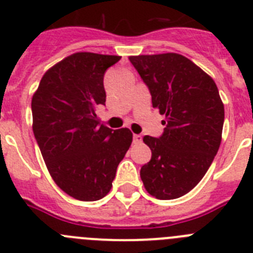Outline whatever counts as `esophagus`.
<instances>
[{
  "label": "esophagus",
  "mask_w": 253,
  "mask_h": 253,
  "mask_svg": "<svg viewBox=\"0 0 253 253\" xmlns=\"http://www.w3.org/2000/svg\"><path fill=\"white\" fill-rule=\"evenodd\" d=\"M133 142L135 143V144H139V143L142 142V137H140L139 134H134V135H133Z\"/></svg>",
  "instance_id": "1"
}]
</instances>
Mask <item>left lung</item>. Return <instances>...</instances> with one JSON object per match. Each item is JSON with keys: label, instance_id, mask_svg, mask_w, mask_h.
Listing matches in <instances>:
<instances>
[{"label": "left lung", "instance_id": "8db88e82", "mask_svg": "<svg viewBox=\"0 0 253 253\" xmlns=\"http://www.w3.org/2000/svg\"><path fill=\"white\" fill-rule=\"evenodd\" d=\"M129 60L148 86L153 107L166 116L160 138H143L152 158L140 169V178L154 198L177 199L200 182L213 162L224 105L213 78L184 55H133Z\"/></svg>", "mask_w": 253, "mask_h": 253}]
</instances>
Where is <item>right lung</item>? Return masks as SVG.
I'll return each mask as SVG.
<instances>
[{
  "label": "right lung",
  "mask_w": 253,
  "mask_h": 253,
  "mask_svg": "<svg viewBox=\"0 0 253 253\" xmlns=\"http://www.w3.org/2000/svg\"><path fill=\"white\" fill-rule=\"evenodd\" d=\"M119 55L81 51L49 68L31 100L33 131L55 184L69 196L95 202L107 195L133 140L128 128L100 124L104 75Z\"/></svg>",
  "instance_id": "1"
}]
</instances>
